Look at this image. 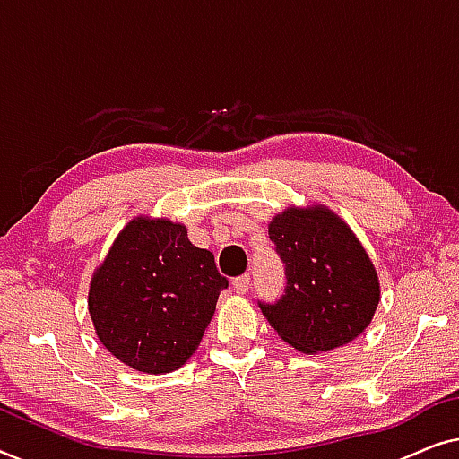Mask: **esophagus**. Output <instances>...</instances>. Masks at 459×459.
<instances>
[{"mask_svg": "<svg viewBox=\"0 0 459 459\" xmlns=\"http://www.w3.org/2000/svg\"><path fill=\"white\" fill-rule=\"evenodd\" d=\"M249 285H251V276H249V274L237 276V279H235V281H232V287H235V291H237L238 295L247 293V289H249Z\"/></svg>", "mask_w": 459, "mask_h": 459, "instance_id": "34e87169", "label": "esophagus"}]
</instances>
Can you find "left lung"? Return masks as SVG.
Listing matches in <instances>:
<instances>
[{"instance_id":"8db88e82","label":"left lung","mask_w":459,"mask_h":459,"mask_svg":"<svg viewBox=\"0 0 459 459\" xmlns=\"http://www.w3.org/2000/svg\"><path fill=\"white\" fill-rule=\"evenodd\" d=\"M270 241L285 264V293L260 301L282 341L306 353L350 343L370 325L378 279L350 227L326 208H291L270 222Z\"/></svg>"}]
</instances>
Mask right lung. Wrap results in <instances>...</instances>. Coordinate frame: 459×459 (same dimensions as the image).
Returning <instances> with one entry per match:
<instances>
[{
    "label": "right lung",
    "instance_id": "add662e5",
    "mask_svg": "<svg viewBox=\"0 0 459 459\" xmlns=\"http://www.w3.org/2000/svg\"><path fill=\"white\" fill-rule=\"evenodd\" d=\"M229 279L183 224L128 222L91 281L89 314L103 347L139 372L177 370L195 353Z\"/></svg>",
    "mask_w": 459,
    "mask_h": 459
}]
</instances>
